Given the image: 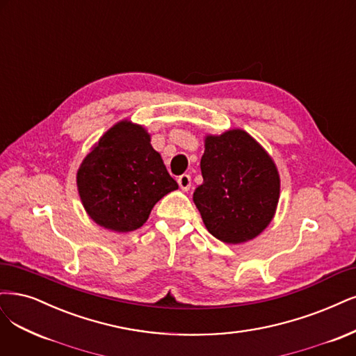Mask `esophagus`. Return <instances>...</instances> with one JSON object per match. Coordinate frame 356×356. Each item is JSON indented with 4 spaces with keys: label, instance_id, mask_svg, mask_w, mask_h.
Masks as SVG:
<instances>
[{
    "label": "esophagus",
    "instance_id": "esophagus-1",
    "mask_svg": "<svg viewBox=\"0 0 356 356\" xmlns=\"http://www.w3.org/2000/svg\"><path fill=\"white\" fill-rule=\"evenodd\" d=\"M178 186L182 191H188L191 187V177L187 174H182L181 177H178Z\"/></svg>",
    "mask_w": 356,
    "mask_h": 356
}]
</instances>
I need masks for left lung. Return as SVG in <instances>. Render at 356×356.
I'll return each instance as SVG.
<instances>
[{"label": "left lung", "instance_id": "1", "mask_svg": "<svg viewBox=\"0 0 356 356\" xmlns=\"http://www.w3.org/2000/svg\"><path fill=\"white\" fill-rule=\"evenodd\" d=\"M203 182L193 200L213 237L238 244L254 238L271 222L280 195L273 159L248 132L206 137L200 161Z\"/></svg>", "mask_w": 356, "mask_h": 356}]
</instances>
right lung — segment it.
Returning a JSON list of instances; mask_svg holds the SVG:
<instances>
[{"label":"right lung","mask_w":356,"mask_h":356,"mask_svg":"<svg viewBox=\"0 0 356 356\" xmlns=\"http://www.w3.org/2000/svg\"><path fill=\"white\" fill-rule=\"evenodd\" d=\"M76 181L91 219L118 232L140 228L153 206L178 188L149 134L127 120L100 138L83 159Z\"/></svg>","instance_id":"1"}]
</instances>
